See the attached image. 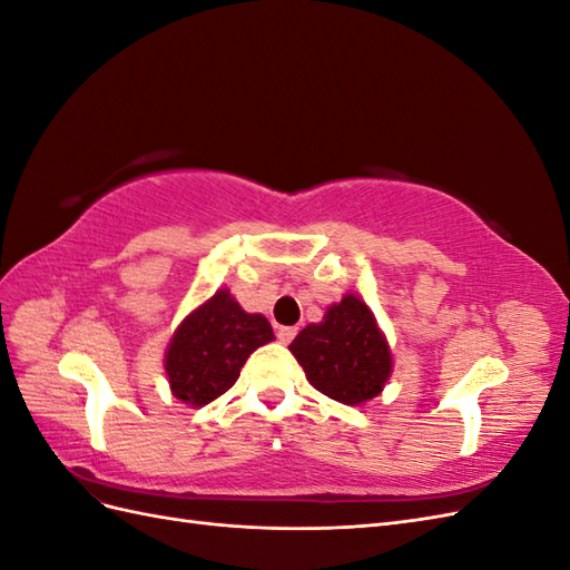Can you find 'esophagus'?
<instances>
[{"mask_svg": "<svg viewBox=\"0 0 570 570\" xmlns=\"http://www.w3.org/2000/svg\"><path fill=\"white\" fill-rule=\"evenodd\" d=\"M295 335H297V327H292V325H281L278 327V340L283 344H289L292 340H295Z\"/></svg>", "mask_w": 570, "mask_h": 570, "instance_id": "1", "label": "esophagus"}]
</instances>
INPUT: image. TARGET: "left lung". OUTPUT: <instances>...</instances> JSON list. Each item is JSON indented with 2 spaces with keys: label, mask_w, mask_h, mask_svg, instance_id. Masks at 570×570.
<instances>
[{
  "label": "left lung",
  "mask_w": 570,
  "mask_h": 570,
  "mask_svg": "<svg viewBox=\"0 0 570 570\" xmlns=\"http://www.w3.org/2000/svg\"><path fill=\"white\" fill-rule=\"evenodd\" d=\"M306 381L331 400L358 406L383 392L392 375V352L366 302L344 295L327 306L321 323H308L292 340Z\"/></svg>",
  "instance_id": "obj_1"
}]
</instances>
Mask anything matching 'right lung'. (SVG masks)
<instances>
[{"label": "right lung", "instance_id": "add662e5", "mask_svg": "<svg viewBox=\"0 0 570 570\" xmlns=\"http://www.w3.org/2000/svg\"><path fill=\"white\" fill-rule=\"evenodd\" d=\"M275 340L262 314H247L230 289L185 316L168 342L164 366L174 396L189 406H204L228 392L249 354Z\"/></svg>", "mask_w": 570, "mask_h": 570}]
</instances>
